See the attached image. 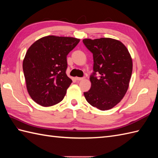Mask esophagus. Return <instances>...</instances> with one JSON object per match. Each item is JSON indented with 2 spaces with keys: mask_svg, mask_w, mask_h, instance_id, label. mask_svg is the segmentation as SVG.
<instances>
[{
  "mask_svg": "<svg viewBox=\"0 0 158 158\" xmlns=\"http://www.w3.org/2000/svg\"><path fill=\"white\" fill-rule=\"evenodd\" d=\"M83 79L84 78H83V77H75V79L77 80V81H82V80H83Z\"/></svg>",
  "mask_w": 158,
  "mask_h": 158,
  "instance_id": "34e87169",
  "label": "esophagus"
}]
</instances>
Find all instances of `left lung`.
Here are the masks:
<instances>
[{
  "mask_svg": "<svg viewBox=\"0 0 158 158\" xmlns=\"http://www.w3.org/2000/svg\"><path fill=\"white\" fill-rule=\"evenodd\" d=\"M83 42L93 53L94 73L91 88L83 93L92 106L101 110L112 109L125 96L132 73V60L128 50L111 38L85 39ZM100 77L97 78L95 73Z\"/></svg>",
  "mask_w": 158,
  "mask_h": 158,
  "instance_id": "8db88e82",
  "label": "left lung"
}]
</instances>
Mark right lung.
<instances>
[{
    "label": "right lung",
    "instance_id": "1",
    "mask_svg": "<svg viewBox=\"0 0 158 158\" xmlns=\"http://www.w3.org/2000/svg\"><path fill=\"white\" fill-rule=\"evenodd\" d=\"M80 41L69 36H47L28 48L23 60L27 91L43 106L61 102L72 80L66 75V56Z\"/></svg>",
    "mask_w": 158,
    "mask_h": 158
}]
</instances>
